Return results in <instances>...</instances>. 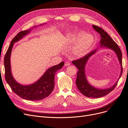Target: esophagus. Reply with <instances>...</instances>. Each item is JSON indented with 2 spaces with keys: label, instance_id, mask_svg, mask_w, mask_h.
Returning <instances> with one entry per match:
<instances>
[{
  "label": "esophagus",
  "instance_id": "1",
  "mask_svg": "<svg viewBox=\"0 0 128 128\" xmlns=\"http://www.w3.org/2000/svg\"><path fill=\"white\" fill-rule=\"evenodd\" d=\"M70 63L69 62H67V61L64 63V66H70Z\"/></svg>",
  "mask_w": 128,
  "mask_h": 128
}]
</instances>
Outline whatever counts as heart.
<instances>
[{
  "instance_id": "heart-1",
  "label": "heart",
  "mask_w": 128,
  "mask_h": 128,
  "mask_svg": "<svg viewBox=\"0 0 128 128\" xmlns=\"http://www.w3.org/2000/svg\"><path fill=\"white\" fill-rule=\"evenodd\" d=\"M84 35V33H79L77 36L74 38L72 40V42H76L79 38H80ZM94 40L95 38L92 35L90 34H85L77 42L74 48V53L78 55H82L85 54L93 45Z\"/></svg>"
}]
</instances>
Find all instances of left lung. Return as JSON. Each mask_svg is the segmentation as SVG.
<instances>
[{
  "label": "left lung",
  "mask_w": 128,
  "mask_h": 128,
  "mask_svg": "<svg viewBox=\"0 0 128 128\" xmlns=\"http://www.w3.org/2000/svg\"><path fill=\"white\" fill-rule=\"evenodd\" d=\"M92 28L96 32L100 34V48H106V49L111 50L115 52L121 66V72L119 77L116 82L112 86L108 88L100 89L96 88L90 84L88 81L87 80L85 74V68L88 61L92 55L96 54L99 48H98L90 52L80 59L72 61V64L76 66L78 69L76 83L79 90L84 95L88 97V98H100L106 95L115 88L118 80L121 77L123 72L122 66V52L117 44L113 41V40L109 36V35L106 32L104 31V30L98 26L94 25H92Z\"/></svg>",
  "instance_id": "obj_1"
}]
</instances>
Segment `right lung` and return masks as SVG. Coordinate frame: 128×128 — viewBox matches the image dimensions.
I'll list each match as a JSON object with an SVG mask.
<instances>
[{
	"label": "right lung",
	"mask_w": 128,
	"mask_h": 128,
	"mask_svg": "<svg viewBox=\"0 0 128 128\" xmlns=\"http://www.w3.org/2000/svg\"><path fill=\"white\" fill-rule=\"evenodd\" d=\"M43 24H40L42 25ZM32 28L22 31L17 34L12 40L4 58V66L5 69V79L12 90L20 98L26 100H41L49 96L54 90V76L56 72L63 67L64 62L52 66L48 68L43 75L37 81L30 85H23L17 82L13 77L10 65V56L14 43L28 34Z\"/></svg>",
	"instance_id": "1"
}]
</instances>
